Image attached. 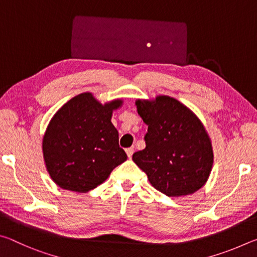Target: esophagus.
<instances>
[{
  "label": "esophagus",
  "mask_w": 257,
  "mask_h": 257,
  "mask_svg": "<svg viewBox=\"0 0 257 257\" xmlns=\"http://www.w3.org/2000/svg\"><path fill=\"white\" fill-rule=\"evenodd\" d=\"M125 153H127L129 159H132V156L134 154V149H132V147H130V149H127V150H125Z\"/></svg>",
  "instance_id": "esophagus-1"
}]
</instances>
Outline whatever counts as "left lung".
Returning a JSON list of instances; mask_svg holds the SVG:
<instances>
[{
	"mask_svg": "<svg viewBox=\"0 0 257 257\" xmlns=\"http://www.w3.org/2000/svg\"><path fill=\"white\" fill-rule=\"evenodd\" d=\"M138 114L149 125L146 147L133 155L151 185L169 197L194 194L212 171L211 138L198 116L178 99L159 95L136 99Z\"/></svg>",
	"mask_w": 257,
	"mask_h": 257,
	"instance_id": "1",
	"label": "left lung"
}]
</instances>
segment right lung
I'll use <instances>...</instances> for the list:
<instances>
[{
    "label": "right lung",
    "instance_id": "add662e5",
    "mask_svg": "<svg viewBox=\"0 0 257 257\" xmlns=\"http://www.w3.org/2000/svg\"><path fill=\"white\" fill-rule=\"evenodd\" d=\"M122 104V98L102 104L86 92L69 99L52 116L42 151L46 170L60 188L87 193L127 160L111 122L113 111Z\"/></svg>",
    "mask_w": 257,
    "mask_h": 257
}]
</instances>
